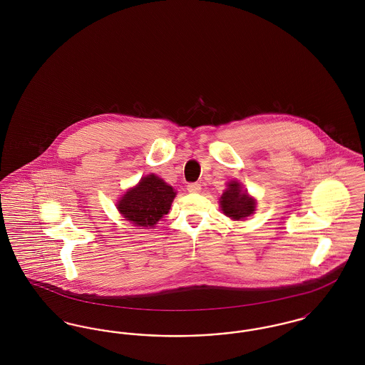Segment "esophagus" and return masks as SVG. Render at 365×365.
Listing matches in <instances>:
<instances>
[{
  "label": "esophagus",
  "mask_w": 365,
  "mask_h": 365,
  "mask_svg": "<svg viewBox=\"0 0 365 365\" xmlns=\"http://www.w3.org/2000/svg\"><path fill=\"white\" fill-rule=\"evenodd\" d=\"M187 191H190V192H200L201 191V185L200 183H189L187 185Z\"/></svg>",
  "instance_id": "1"
}]
</instances>
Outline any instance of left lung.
Returning <instances> with one entry per match:
<instances>
[{
  "label": "left lung",
  "instance_id": "1",
  "mask_svg": "<svg viewBox=\"0 0 365 365\" xmlns=\"http://www.w3.org/2000/svg\"><path fill=\"white\" fill-rule=\"evenodd\" d=\"M220 205L228 217L234 220H241L253 213L256 202L245 191L242 192L241 185L238 182H230L228 189L222 195Z\"/></svg>",
  "mask_w": 365,
  "mask_h": 365
}]
</instances>
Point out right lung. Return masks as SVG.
I'll return each instance as SVG.
<instances>
[{"label": "right lung", "mask_w": 365, "mask_h": 365, "mask_svg": "<svg viewBox=\"0 0 365 365\" xmlns=\"http://www.w3.org/2000/svg\"><path fill=\"white\" fill-rule=\"evenodd\" d=\"M174 189L156 175L140 179L135 189L127 191L118 204L123 216L135 226L153 227L171 208Z\"/></svg>", "instance_id": "obj_1"}]
</instances>
